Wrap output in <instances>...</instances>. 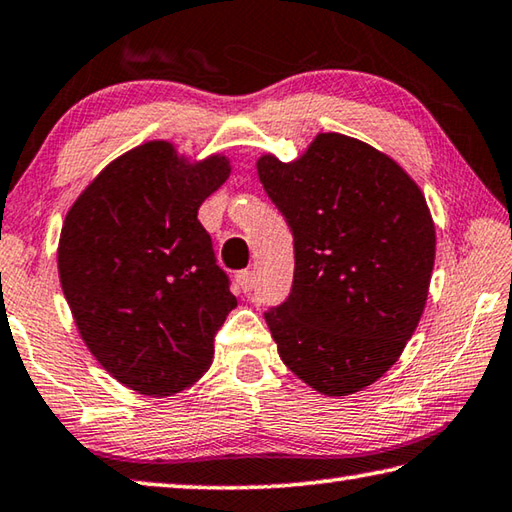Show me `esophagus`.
<instances>
[{"mask_svg": "<svg viewBox=\"0 0 512 512\" xmlns=\"http://www.w3.org/2000/svg\"><path fill=\"white\" fill-rule=\"evenodd\" d=\"M236 283H238L240 289H243L245 294L252 292V289H254V274L247 272V269H243V272L236 274Z\"/></svg>", "mask_w": 512, "mask_h": 512, "instance_id": "34e87169", "label": "esophagus"}]
</instances>
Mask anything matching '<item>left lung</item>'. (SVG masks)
<instances>
[{
    "label": "left lung",
    "mask_w": 512,
    "mask_h": 512,
    "mask_svg": "<svg viewBox=\"0 0 512 512\" xmlns=\"http://www.w3.org/2000/svg\"><path fill=\"white\" fill-rule=\"evenodd\" d=\"M258 178L294 236V283L265 312L283 363L327 397L388 372L419 325L435 267V223L390 156L318 133L301 156L265 153Z\"/></svg>",
    "instance_id": "8db88e82"
}]
</instances>
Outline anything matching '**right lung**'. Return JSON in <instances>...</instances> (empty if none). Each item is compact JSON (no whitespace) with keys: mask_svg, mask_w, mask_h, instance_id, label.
<instances>
[{"mask_svg":"<svg viewBox=\"0 0 512 512\" xmlns=\"http://www.w3.org/2000/svg\"><path fill=\"white\" fill-rule=\"evenodd\" d=\"M227 156L189 162L151 140L109 162L66 211L57 272L82 341L115 381L147 397L194 385L236 307L198 209Z\"/></svg>","mask_w":512,"mask_h":512,"instance_id":"right-lung-1","label":"right lung"}]
</instances>
